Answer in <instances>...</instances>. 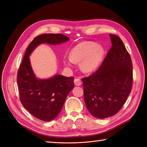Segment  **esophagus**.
Returning <instances> with one entry per match:
<instances>
[{
	"label": "esophagus",
	"mask_w": 147,
	"mask_h": 147,
	"mask_svg": "<svg viewBox=\"0 0 147 147\" xmlns=\"http://www.w3.org/2000/svg\"><path fill=\"white\" fill-rule=\"evenodd\" d=\"M82 80H80V78L79 77H77V78H76L74 80L75 85L80 86L81 84H82Z\"/></svg>",
	"instance_id": "esophagus-1"
}]
</instances>
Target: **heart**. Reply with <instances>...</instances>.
Instances as JSON below:
<instances>
[{
  "label": "heart",
  "instance_id": "heart-1",
  "mask_svg": "<svg viewBox=\"0 0 147 147\" xmlns=\"http://www.w3.org/2000/svg\"><path fill=\"white\" fill-rule=\"evenodd\" d=\"M104 55L102 47L92 42H82L75 46L70 52V58H65L64 64L68 67L73 63H80L84 72L90 73L97 69Z\"/></svg>",
  "mask_w": 147,
  "mask_h": 147
}]
</instances>
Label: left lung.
<instances>
[{"instance_id":"8db88e82","label":"left lung","mask_w":147,"mask_h":147,"mask_svg":"<svg viewBox=\"0 0 147 147\" xmlns=\"http://www.w3.org/2000/svg\"><path fill=\"white\" fill-rule=\"evenodd\" d=\"M112 45L95 73L82 78L84 100L93 117L103 119L117 114L130 94L132 64L123 42L110 34Z\"/></svg>"}]
</instances>
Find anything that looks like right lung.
Returning <instances> with one entry per match:
<instances>
[{
    "instance_id": "obj_1",
    "label": "right lung",
    "mask_w": 147,
    "mask_h": 147,
    "mask_svg": "<svg viewBox=\"0 0 147 147\" xmlns=\"http://www.w3.org/2000/svg\"><path fill=\"white\" fill-rule=\"evenodd\" d=\"M69 40V37L61 34L38 35L28 47L18 72L21 104L33 116L44 121H51L59 115L67 96L74 88V78L56 74L48 78H38L32 70L29 56L40 44L56 45Z\"/></svg>"
}]
</instances>
